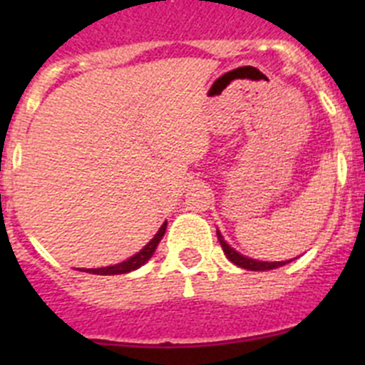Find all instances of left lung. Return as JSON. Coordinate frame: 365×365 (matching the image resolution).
I'll list each match as a JSON object with an SVG mask.
<instances>
[{
    "instance_id": "obj_1",
    "label": "left lung",
    "mask_w": 365,
    "mask_h": 365,
    "mask_svg": "<svg viewBox=\"0 0 365 365\" xmlns=\"http://www.w3.org/2000/svg\"><path fill=\"white\" fill-rule=\"evenodd\" d=\"M217 240H219V243H221V247H222V252L227 254L228 259H230L234 265L241 267V269H247V270H272V269H278V267H283V265H287V263H289V261H257V259H252V257H245L243 254H240L237 250H234V248H232L230 245L227 243V241L222 240V235H221V232H219V230H217Z\"/></svg>"
}]
</instances>
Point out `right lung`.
Segmentation results:
<instances>
[{
	"mask_svg": "<svg viewBox=\"0 0 365 365\" xmlns=\"http://www.w3.org/2000/svg\"><path fill=\"white\" fill-rule=\"evenodd\" d=\"M166 225L168 222L164 221V225L159 228V232L153 235V240H151L150 243H148L146 247L140 250V252H137L135 256H131L130 259L122 261V263H118V265L102 267V269H86V270H82V272L100 274V276H113V274H128V272H131V270H137L138 267H143L144 263H146V261L153 256L155 248H157V245L160 243L164 232H166Z\"/></svg>",
	"mask_w": 365,
	"mask_h": 365,
	"instance_id": "add662e5",
	"label": "right lung"
}]
</instances>
